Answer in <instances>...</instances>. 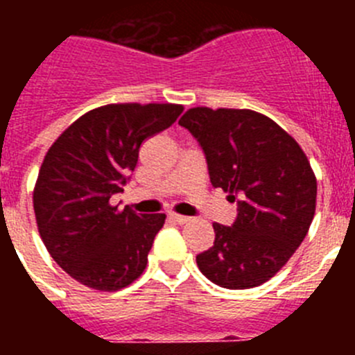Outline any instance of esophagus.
Returning <instances> with one entry per match:
<instances>
[{
  "label": "esophagus",
  "mask_w": 355,
  "mask_h": 355,
  "mask_svg": "<svg viewBox=\"0 0 355 355\" xmlns=\"http://www.w3.org/2000/svg\"><path fill=\"white\" fill-rule=\"evenodd\" d=\"M168 218H171L172 222H178V224H188V222H190V216L178 215V213H168Z\"/></svg>",
  "instance_id": "esophagus-1"
}]
</instances>
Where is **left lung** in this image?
<instances>
[{
	"label": "left lung",
	"mask_w": 355,
	"mask_h": 355,
	"mask_svg": "<svg viewBox=\"0 0 355 355\" xmlns=\"http://www.w3.org/2000/svg\"><path fill=\"white\" fill-rule=\"evenodd\" d=\"M180 124L197 139L215 188L238 199L231 227L213 224L215 241L199 270L227 290L274 277L306 238L316 209V178L291 135L254 110L190 108Z\"/></svg>",
	"instance_id": "8db88e82"
}]
</instances>
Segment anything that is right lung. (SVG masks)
Wrapping results in <instances>:
<instances>
[{
    "mask_svg": "<svg viewBox=\"0 0 355 355\" xmlns=\"http://www.w3.org/2000/svg\"><path fill=\"white\" fill-rule=\"evenodd\" d=\"M183 112L172 103H117L94 108L53 142L33 188L44 245L78 283L117 291L142 275L163 213L110 205L139 162L140 146Z\"/></svg>",
    "mask_w": 355,
    "mask_h": 355,
    "instance_id": "right-lung-1",
    "label": "right lung"
}]
</instances>
